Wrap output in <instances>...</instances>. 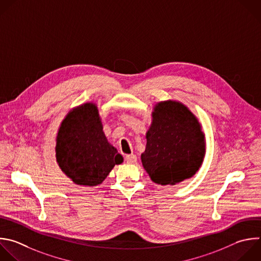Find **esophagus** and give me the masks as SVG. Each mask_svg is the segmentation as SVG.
<instances>
[{"label": "esophagus", "instance_id": "34e87169", "mask_svg": "<svg viewBox=\"0 0 261 261\" xmlns=\"http://www.w3.org/2000/svg\"><path fill=\"white\" fill-rule=\"evenodd\" d=\"M125 159H126V162L129 163V164H135L136 161H137V156L133 153L132 154H127Z\"/></svg>", "mask_w": 261, "mask_h": 261}]
</instances>
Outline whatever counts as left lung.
<instances>
[{"instance_id":"left-lung-1","label":"left lung","mask_w":261,"mask_h":261,"mask_svg":"<svg viewBox=\"0 0 261 261\" xmlns=\"http://www.w3.org/2000/svg\"><path fill=\"white\" fill-rule=\"evenodd\" d=\"M141 153L143 168L161 186H174L193 177L205 156V134L196 116L181 102L154 106Z\"/></svg>"}]
</instances>
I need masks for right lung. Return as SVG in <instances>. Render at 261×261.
I'll return each instance as SVG.
<instances>
[{
  "label": "right lung",
  "mask_w": 261,
  "mask_h": 261,
  "mask_svg": "<svg viewBox=\"0 0 261 261\" xmlns=\"http://www.w3.org/2000/svg\"><path fill=\"white\" fill-rule=\"evenodd\" d=\"M96 105L87 102L68 112L56 136V161L75 185L95 187L123 162L106 137Z\"/></svg>",
  "instance_id": "add662e5"
}]
</instances>
